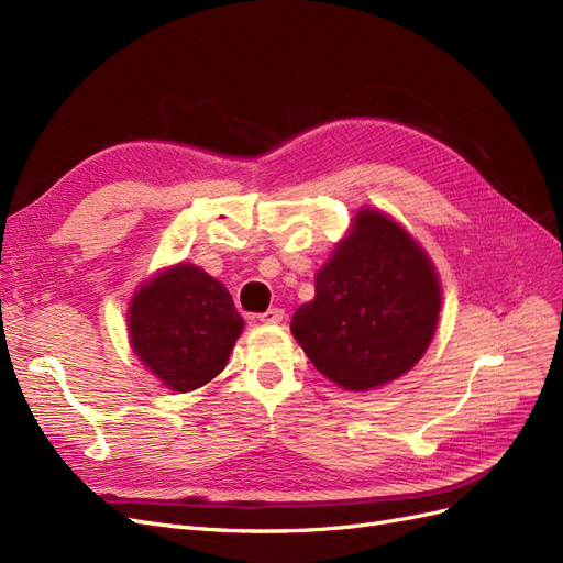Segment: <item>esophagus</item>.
I'll return each mask as SVG.
<instances>
[{
    "label": "esophagus",
    "mask_w": 563,
    "mask_h": 563,
    "mask_svg": "<svg viewBox=\"0 0 563 563\" xmlns=\"http://www.w3.org/2000/svg\"><path fill=\"white\" fill-rule=\"evenodd\" d=\"M258 319H261L263 323H279V321L284 319V310H282V308H269V310L263 312Z\"/></svg>",
    "instance_id": "1"
}]
</instances>
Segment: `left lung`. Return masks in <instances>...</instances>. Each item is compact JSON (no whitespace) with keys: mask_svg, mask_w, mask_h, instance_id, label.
<instances>
[{"mask_svg":"<svg viewBox=\"0 0 563 563\" xmlns=\"http://www.w3.org/2000/svg\"><path fill=\"white\" fill-rule=\"evenodd\" d=\"M439 308L428 255L395 220L364 209L319 269L314 300L296 310L291 331L319 373L364 391L416 366Z\"/></svg>","mask_w":563,"mask_h":563,"instance_id":"obj_1","label":"left lung"}]
</instances>
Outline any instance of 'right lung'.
<instances>
[{"mask_svg": "<svg viewBox=\"0 0 563 563\" xmlns=\"http://www.w3.org/2000/svg\"><path fill=\"white\" fill-rule=\"evenodd\" d=\"M244 319L228 288L195 265H176L133 296V352L166 387L190 391L225 368Z\"/></svg>", "mask_w": 563, "mask_h": 563, "instance_id": "1", "label": "right lung"}]
</instances>
